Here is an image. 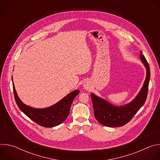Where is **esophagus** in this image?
Returning a JSON list of instances; mask_svg holds the SVG:
<instances>
[{
    "label": "esophagus",
    "instance_id": "1",
    "mask_svg": "<svg viewBox=\"0 0 160 160\" xmlns=\"http://www.w3.org/2000/svg\"><path fill=\"white\" fill-rule=\"evenodd\" d=\"M83 87L86 90H89L90 88V84L88 81H85L83 83Z\"/></svg>",
    "mask_w": 160,
    "mask_h": 160
}]
</instances>
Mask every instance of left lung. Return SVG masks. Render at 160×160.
I'll list each match as a JSON object with an SVG mask.
<instances>
[{
	"label": "left lung",
	"instance_id": "obj_1",
	"mask_svg": "<svg viewBox=\"0 0 160 160\" xmlns=\"http://www.w3.org/2000/svg\"><path fill=\"white\" fill-rule=\"evenodd\" d=\"M139 56L146 69V77L139 92L130 102L120 106H115L91 93L90 97L92 101L94 116L101 124L109 127L123 126L133 117L145 103L150 80V68L142 52H140Z\"/></svg>",
	"mask_w": 160,
	"mask_h": 160
}]
</instances>
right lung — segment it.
Masks as SVG:
<instances>
[{"label":"right lung","mask_w":160,"mask_h":160,"mask_svg":"<svg viewBox=\"0 0 160 160\" xmlns=\"http://www.w3.org/2000/svg\"><path fill=\"white\" fill-rule=\"evenodd\" d=\"M12 81L13 82L12 79ZM12 87L15 101L20 110L36 123L48 128L59 125L65 121L70 114L73 99L80 92L79 90H75L52 106L45 108H35L22 102L18 96L14 83Z\"/></svg>","instance_id":"right-lung-1"}]
</instances>
